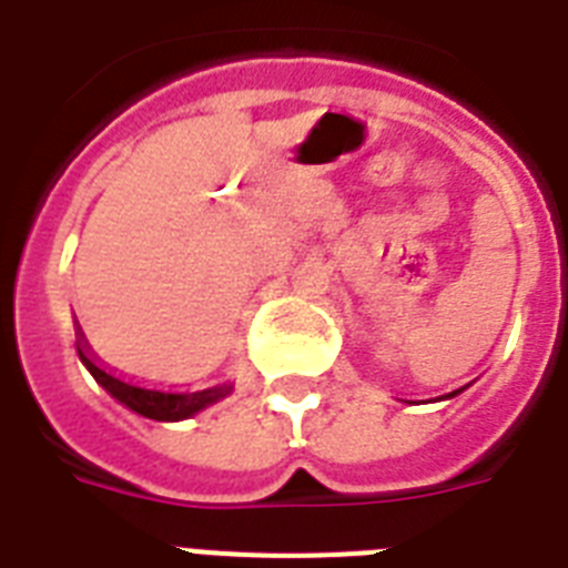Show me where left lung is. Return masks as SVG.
Wrapping results in <instances>:
<instances>
[{"mask_svg":"<svg viewBox=\"0 0 568 568\" xmlns=\"http://www.w3.org/2000/svg\"><path fill=\"white\" fill-rule=\"evenodd\" d=\"M458 392H464V388H456V392H449V395H444V397H456Z\"/></svg>","mask_w":568,"mask_h":568,"instance_id":"8db88e82","label":"left lung"}]
</instances>
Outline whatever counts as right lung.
<instances>
[{
	"label": "right lung",
	"mask_w": 568,
	"mask_h": 568,
	"mask_svg": "<svg viewBox=\"0 0 568 568\" xmlns=\"http://www.w3.org/2000/svg\"><path fill=\"white\" fill-rule=\"evenodd\" d=\"M78 357L87 365L89 374L101 383V386L110 392L119 403H124L126 409H133L135 415H144V418L153 420H185L191 415H196L200 409L211 406V403L223 400V397L232 392V386H211L203 388V392H159V388H142L135 383H126V379L115 377L106 368L92 359L89 348L83 345V339L78 342Z\"/></svg>",
	"instance_id": "1"
}]
</instances>
